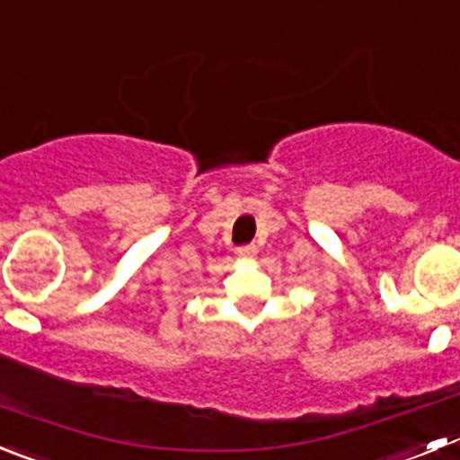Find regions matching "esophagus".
<instances>
[{"label":"esophagus","mask_w":460,"mask_h":460,"mask_svg":"<svg viewBox=\"0 0 460 460\" xmlns=\"http://www.w3.org/2000/svg\"><path fill=\"white\" fill-rule=\"evenodd\" d=\"M255 253H258V249H255L253 243H243V246L237 249L239 258H255Z\"/></svg>","instance_id":"34e87169"}]
</instances>
